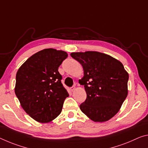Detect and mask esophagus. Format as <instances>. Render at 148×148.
Wrapping results in <instances>:
<instances>
[{"instance_id":"1","label":"esophagus","mask_w":148,"mask_h":148,"mask_svg":"<svg viewBox=\"0 0 148 148\" xmlns=\"http://www.w3.org/2000/svg\"><path fill=\"white\" fill-rule=\"evenodd\" d=\"M75 89H76V88H75V86H72V88H70V90H71V91H74V90H75Z\"/></svg>"}]
</instances>
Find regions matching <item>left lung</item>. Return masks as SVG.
Here are the masks:
<instances>
[{
	"instance_id": "obj_1",
	"label": "left lung",
	"mask_w": 148,
	"mask_h": 148,
	"mask_svg": "<svg viewBox=\"0 0 148 148\" xmlns=\"http://www.w3.org/2000/svg\"><path fill=\"white\" fill-rule=\"evenodd\" d=\"M82 64L87 97L80 110L94 122H105L119 111L128 95V74L116 58L97 51L72 53Z\"/></svg>"
}]
</instances>
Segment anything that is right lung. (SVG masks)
Segmentation results:
<instances>
[{"mask_svg":"<svg viewBox=\"0 0 148 148\" xmlns=\"http://www.w3.org/2000/svg\"><path fill=\"white\" fill-rule=\"evenodd\" d=\"M67 57L65 51L43 49L31 56L16 73V95L23 109L37 122L47 123L57 118L69 96L58 71Z\"/></svg>","mask_w":148,"mask_h":148,"instance_id":"right-lung-1","label":"right lung"}]
</instances>
